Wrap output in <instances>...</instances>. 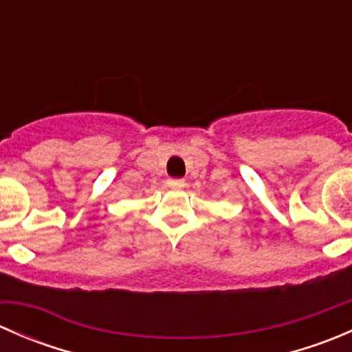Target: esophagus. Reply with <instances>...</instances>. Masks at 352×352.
<instances>
[{
	"mask_svg": "<svg viewBox=\"0 0 352 352\" xmlns=\"http://www.w3.org/2000/svg\"><path fill=\"white\" fill-rule=\"evenodd\" d=\"M166 186H168L170 189H184V187H186V180L168 179V180H166Z\"/></svg>",
	"mask_w": 352,
	"mask_h": 352,
	"instance_id": "34e87169",
	"label": "esophagus"
}]
</instances>
